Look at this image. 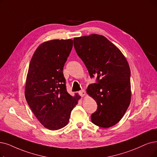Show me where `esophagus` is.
Returning a JSON list of instances; mask_svg holds the SVG:
<instances>
[{"instance_id": "esophagus-1", "label": "esophagus", "mask_w": 157, "mask_h": 157, "mask_svg": "<svg viewBox=\"0 0 157 157\" xmlns=\"http://www.w3.org/2000/svg\"><path fill=\"white\" fill-rule=\"evenodd\" d=\"M79 94H80V95L81 97H84V96L86 95V91H85V90H81V91H80Z\"/></svg>"}]
</instances>
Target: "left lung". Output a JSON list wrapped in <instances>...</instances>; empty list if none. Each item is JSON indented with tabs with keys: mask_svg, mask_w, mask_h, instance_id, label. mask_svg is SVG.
<instances>
[{
	"mask_svg": "<svg viewBox=\"0 0 157 157\" xmlns=\"http://www.w3.org/2000/svg\"><path fill=\"white\" fill-rule=\"evenodd\" d=\"M74 47L91 77L86 92L97 102V111L91 116L97 126L108 128L121 120L131 102L130 68L121 51L101 35L75 37Z\"/></svg>",
	"mask_w": 157,
	"mask_h": 157,
	"instance_id": "1",
	"label": "left lung"
}]
</instances>
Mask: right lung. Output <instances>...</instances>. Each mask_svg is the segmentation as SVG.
<instances>
[{
  "label": "right lung",
  "instance_id": "add662e5",
  "mask_svg": "<svg viewBox=\"0 0 157 157\" xmlns=\"http://www.w3.org/2000/svg\"><path fill=\"white\" fill-rule=\"evenodd\" d=\"M73 48L71 39H55L42 43L30 61L25 97L42 126L58 130L68 124L71 112L81 97L66 90L63 67Z\"/></svg>",
  "mask_w": 157,
  "mask_h": 157
}]
</instances>
